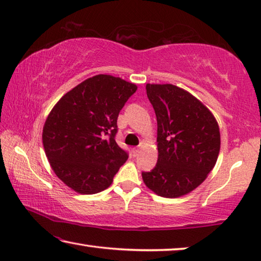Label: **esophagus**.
Wrapping results in <instances>:
<instances>
[{"label": "esophagus", "mask_w": 261, "mask_h": 261, "mask_svg": "<svg viewBox=\"0 0 261 261\" xmlns=\"http://www.w3.org/2000/svg\"><path fill=\"white\" fill-rule=\"evenodd\" d=\"M139 152H140V146L132 148V154H134V156H137V155H138V153H139Z\"/></svg>", "instance_id": "esophagus-1"}]
</instances>
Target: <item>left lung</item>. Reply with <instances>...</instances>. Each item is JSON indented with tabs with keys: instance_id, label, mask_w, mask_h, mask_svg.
Masks as SVG:
<instances>
[{
	"instance_id": "obj_1",
	"label": "left lung",
	"mask_w": 261,
	"mask_h": 261,
	"mask_svg": "<svg viewBox=\"0 0 261 261\" xmlns=\"http://www.w3.org/2000/svg\"><path fill=\"white\" fill-rule=\"evenodd\" d=\"M156 115L158 163L141 173L158 196L177 198L206 179L220 152V129L214 115L188 91L171 84H147Z\"/></svg>"
}]
</instances>
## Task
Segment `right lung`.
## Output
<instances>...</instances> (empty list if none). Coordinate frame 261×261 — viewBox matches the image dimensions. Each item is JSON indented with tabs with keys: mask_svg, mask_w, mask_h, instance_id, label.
Segmentation results:
<instances>
[{
	"mask_svg": "<svg viewBox=\"0 0 261 261\" xmlns=\"http://www.w3.org/2000/svg\"><path fill=\"white\" fill-rule=\"evenodd\" d=\"M136 91L120 77L96 74L65 93L48 115L42 130L46 156L73 191H103L127 160L115 136L118 114Z\"/></svg>",
	"mask_w": 261,
	"mask_h": 261,
	"instance_id": "obj_1",
	"label": "right lung"
}]
</instances>
